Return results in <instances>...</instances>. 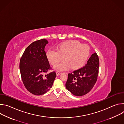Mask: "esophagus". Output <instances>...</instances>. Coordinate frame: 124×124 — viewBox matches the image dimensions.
Here are the masks:
<instances>
[{"label":"esophagus","instance_id":"obj_1","mask_svg":"<svg viewBox=\"0 0 124 124\" xmlns=\"http://www.w3.org/2000/svg\"><path fill=\"white\" fill-rule=\"evenodd\" d=\"M61 74H62L61 73H60V72H56V75H57V76H58L61 75Z\"/></svg>","mask_w":124,"mask_h":124}]
</instances>
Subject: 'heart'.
I'll return each instance as SVG.
<instances>
[{"label": "heart", "mask_w": 124, "mask_h": 124, "mask_svg": "<svg viewBox=\"0 0 124 124\" xmlns=\"http://www.w3.org/2000/svg\"><path fill=\"white\" fill-rule=\"evenodd\" d=\"M90 54V48L89 46L81 44L77 41H71L60 45L57 50H48L46 57L48 62L53 66L56 65L63 58L64 61L55 67V70L62 71L69 68L74 70L82 68Z\"/></svg>", "instance_id": "heart-1"}]
</instances>
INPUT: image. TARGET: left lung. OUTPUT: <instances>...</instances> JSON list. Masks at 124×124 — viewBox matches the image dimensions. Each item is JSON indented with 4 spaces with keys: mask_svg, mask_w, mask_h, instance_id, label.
Returning <instances> with one entry per match:
<instances>
[{
    "mask_svg": "<svg viewBox=\"0 0 124 124\" xmlns=\"http://www.w3.org/2000/svg\"><path fill=\"white\" fill-rule=\"evenodd\" d=\"M99 64L98 55L95 52L85 66L68 74L66 89L77 96H83L89 92L97 80Z\"/></svg>",
    "mask_w": 124,
    "mask_h": 124,
    "instance_id": "left-lung-1",
    "label": "left lung"
}]
</instances>
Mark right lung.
Wrapping results in <instances>:
<instances>
[{
  "instance_id": "add662e5",
  "label": "right lung",
  "mask_w": 124,
  "mask_h": 124,
  "mask_svg": "<svg viewBox=\"0 0 124 124\" xmlns=\"http://www.w3.org/2000/svg\"><path fill=\"white\" fill-rule=\"evenodd\" d=\"M48 42L42 39L31 43L21 58L20 69L23 83L26 89L35 95L45 94L52 87L56 73L46 74L51 69L45 47Z\"/></svg>"
}]
</instances>
